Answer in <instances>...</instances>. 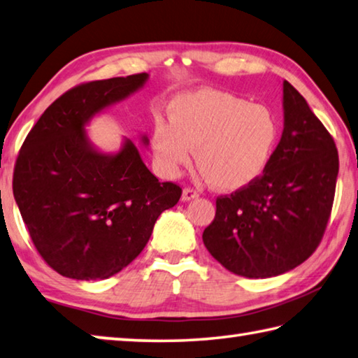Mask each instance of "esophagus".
<instances>
[{
  "instance_id": "esophagus-1",
  "label": "esophagus",
  "mask_w": 358,
  "mask_h": 358,
  "mask_svg": "<svg viewBox=\"0 0 358 358\" xmlns=\"http://www.w3.org/2000/svg\"><path fill=\"white\" fill-rule=\"evenodd\" d=\"M197 197H199L197 191L191 189V187H185L183 194H181V200H183V201H189V200H194V199H197Z\"/></svg>"
}]
</instances>
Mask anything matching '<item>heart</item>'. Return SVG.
I'll list each match as a JSON object with an SVG mask.
<instances>
[{"instance_id":"b5f03b06","label":"heart","mask_w":358,"mask_h":358,"mask_svg":"<svg viewBox=\"0 0 358 358\" xmlns=\"http://www.w3.org/2000/svg\"><path fill=\"white\" fill-rule=\"evenodd\" d=\"M171 123L153 127L155 161L164 177H177L196 155L211 187L241 191L262 177L277 144V123L268 108L225 90L199 89L175 99Z\"/></svg>"}]
</instances>
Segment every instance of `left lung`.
Returning <instances> with one entry per match:
<instances>
[{"instance_id": "obj_1", "label": "left lung", "mask_w": 358, "mask_h": 358, "mask_svg": "<svg viewBox=\"0 0 358 358\" xmlns=\"http://www.w3.org/2000/svg\"><path fill=\"white\" fill-rule=\"evenodd\" d=\"M338 152L303 96L283 81V133L262 177L217 197L208 252L236 275L268 278L303 263L332 211Z\"/></svg>"}]
</instances>
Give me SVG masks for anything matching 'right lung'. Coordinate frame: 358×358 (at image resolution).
<instances>
[{
	"instance_id": "1",
	"label": "right lung",
	"mask_w": 358,
	"mask_h": 358,
	"mask_svg": "<svg viewBox=\"0 0 358 358\" xmlns=\"http://www.w3.org/2000/svg\"><path fill=\"white\" fill-rule=\"evenodd\" d=\"M148 73L90 81L47 108L26 136L12 189L37 252L57 274L103 280L144 250L159 214L181 187L161 183L131 141L103 153L86 125L144 87ZM148 145V138H141Z\"/></svg>"
}]
</instances>
